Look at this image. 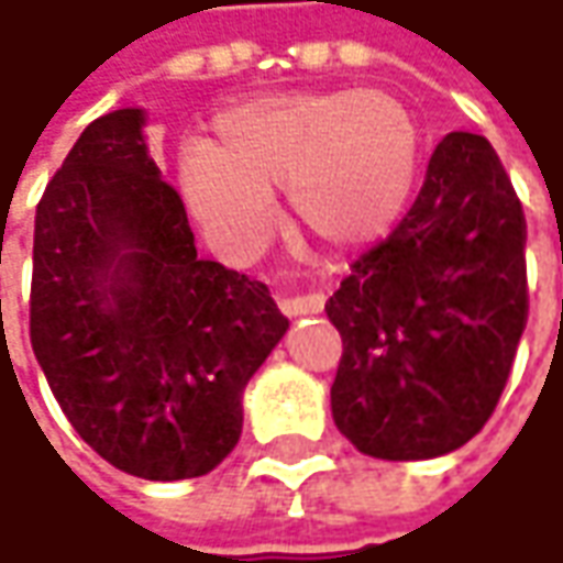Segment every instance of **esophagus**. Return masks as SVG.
<instances>
[{"label": "esophagus", "mask_w": 563, "mask_h": 563, "mask_svg": "<svg viewBox=\"0 0 563 563\" xmlns=\"http://www.w3.org/2000/svg\"><path fill=\"white\" fill-rule=\"evenodd\" d=\"M323 292H308V296H292V299H283L280 308L286 318H301V314H318L323 311Z\"/></svg>", "instance_id": "34e87169"}]
</instances>
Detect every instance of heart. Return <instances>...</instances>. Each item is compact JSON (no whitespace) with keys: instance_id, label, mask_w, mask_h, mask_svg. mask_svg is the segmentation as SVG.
I'll list each match as a JSON object with an SVG mask.
<instances>
[{"instance_id":"1","label":"heart","mask_w":563,"mask_h":563,"mask_svg":"<svg viewBox=\"0 0 563 563\" xmlns=\"http://www.w3.org/2000/svg\"><path fill=\"white\" fill-rule=\"evenodd\" d=\"M420 158V124L386 89L283 92L221 114L218 143L189 140L177 177L192 218L233 252L258 249L274 189L308 236L358 249L405 214Z\"/></svg>"}]
</instances>
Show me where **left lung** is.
I'll return each instance as SVG.
<instances>
[{"label": "left lung", "instance_id": "obj_1", "mask_svg": "<svg viewBox=\"0 0 563 563\" xmlns=\"http://www.w3.org/2000/svg\"><path fill=\"white\" fill-rule=\"evenodd\" d=\"M523 243L495 148L449 133L411 211L327 301L342 336L330 408L358 452L423 461L483 430L527 327Z\"/></svg>", "mask_w": 563, "mask_h": 563}]
</instances>
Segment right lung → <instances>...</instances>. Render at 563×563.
Masks as SVG:
<instances>
[{"label": "right lung", "instance_id": "right-lung-1", "mask_svg": "<svg viewBox=\"0 0 563 563\" xmlns=\"http://www.w3.org/2000/svg\"><path fill=\"white\" fill-rule=\"evenodd\" d=\"M143 130V108L96 118L46 186L30 342L89 449L170 483L233 452L245 386L289 320L262 280L196 252Z\"/></svg>", "mask_w": 563, "mask_h": 563}]
</instances>
